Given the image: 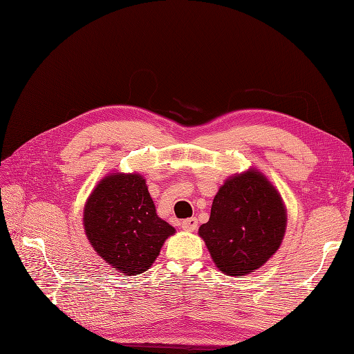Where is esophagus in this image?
Wrapping results in <instances>:
<instances>
[{"label": "esophagus", "mask_w": 354, "mask_h": 354, "mask_svg": "<svg viewBox=\"0 0 354 354\" xmlns=\"http://www.w3.org/2000/svg\"><path fill=\"white\" fill-rule=\"evenodd\" d=\"M196 227H198V220L195 217L181 221V229L186 230V232H195Z\"/></svg>", "instance_id": "esophagus-1"}]
</instances>
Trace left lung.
Segmentation results:
<instances>
[{"instance_id":"left-lung-1","label":"left lung","mask_w":354,"mask_h":354,"mask_svg":"<svg viewBox=\"0 0 354 354\" xmlns=\"http://www.w3.org/2000/svg\"><path fill=\"white\" fill-rule=\"evenodd\" d=\"M286 221L279 190L261 171L250 168L220 186L209 220L198 234L220 272L245 276L260 269L281 248Z\"/></svg>"}]
</instances>
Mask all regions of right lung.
<instances>
[{"instance_id":"add662e5","label":"right lung","mask_w":354,"mask_h":354,"mask_svg":"<svg viewBox=\"0 0 354 354\" xmlns=\"http://www.w3.org/2000/svg\"><path fill=\"white\" fill-rule=\"evenodd\" d=\"M82 224L93 250L124 276L146 272L176 229L159 218L138 173L106 174L84 207Z\"/></svg>"}]
</instances>
